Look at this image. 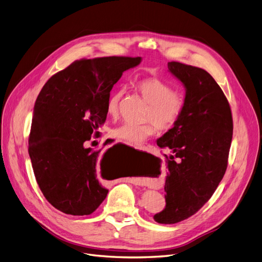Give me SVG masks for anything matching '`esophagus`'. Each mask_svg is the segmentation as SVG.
Returning <instances> with one entry per match:
<instances>
[{"mask_svg":"<svg viewBox=\"0 0 262 262\" xmlns=\"http://www.w3.org/2000/svg\"><path fill=\"white\" fill-rule=\"evenodd\" d=\"M137 149H140V150H143V151H147V152H152V146L150 145V144H146V145H141L140 147H137ZM126 182H128V183H133L134 184V182H132V180L130 181H126Z\"/></svg>","mask_w":262,"mask_h":262,"instance_id":"1","label":"esophagus"}]
</instances>
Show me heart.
<instances>
[{
    "label": "heart",
    "instance_id": "obj_1",
    "mask_svg": "<svg viewBox=\"0 0 262 262\" xmlns=\"http://www.w3.org/2000/svg\"><path fill=\"white\" fill-rule=\"evenodd\" d=\"M136 88L143 98L149 102L146 115V119L149 121L142 125L124 122L111 131L113 137L128 144L143 143L156 132L157 125L163 130L170 129L181 117L185 106V97L181 92L172 91L170 84L157 77L140 80ZM122 94V91H116L106 101V112L113 118L119 114V102Z\"/></svg>",
    "mask_w": 262,
    "mask_h": 262
}]
</instances>
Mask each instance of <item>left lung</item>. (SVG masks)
I'll use <instances>...</instances> for the list:
<instances>
[{"label": "left lung", "instance_id": "8db88e82", "mask_svg": "<svg viewBox=\"0 0 262 262\" xmlns=\"http://www.w3.org/2000/svg\"><path fill=\"white\" fill-rule=\"evenodd\" d=\"M168 71L185 88V106L174 126L157 141L174 156L166 157V206L153 219L174 224L201 208L223 179L233 117L223 91L205 70L172 61L168 62Z\"/></svg>", "mask_w": 262, "mask_h": 262}]
</instances>
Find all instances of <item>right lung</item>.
Returning <instances> with one entry per match:
<instances>
[{
	"mask_svg": "<svg viewBox=\"0 0 262 262\" xmlns=\"http://www.w3.org/2000/svg\"><path fill=\"white\" fill-rule=\"evenodd\" d=\"M141 57L77 60L48 80L39 93L28 140V153L38 185L58 210L73 216L95 211L107 194L97 170L105 153L85 148L99 136L106 101L125 71Z\"/></svg>",
	"mask_w": 262,
	"mask_h": 262,
	"instance_id": "obj_1",
	"label": "right lung"
}]
</instances>
